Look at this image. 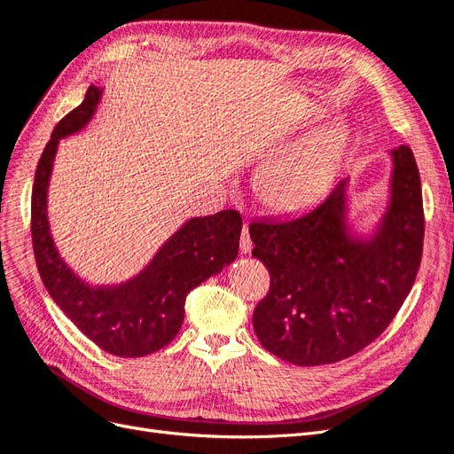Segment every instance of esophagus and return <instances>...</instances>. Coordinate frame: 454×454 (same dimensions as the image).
Returning a JSON list of instances; mask_svg holds the SVG:
<instances>
[{
	"mask_svg": "<svg viewBox=\"0 0 454 454\" xmlns=\"http://www.w3.org/2000/svg\"><path fill=\"white\" fill-rule=\"evenodd\" d=\"M252 247H254L252 239H249L247 227L244 225V227H242V232H240V252H242V254H249V252H252Z\"/></svg>",
	"mask_w": 454,
	"mask_h": 454,
	"instance_id": "obj_1",
	"label": "esophagus"
}]
</instances>
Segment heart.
Instances as JSON below:
<instances>
[{"label": "heart", "instance_id": "b5f03b06", "mask_svg": "<svg viewBox=\"0 0 454 454\" xmlns=\"http://www.w3.org/2000/svg\"><path fill=\"white\" fill-rule=\"evenodd\" d=\"M338 143V128L326 126L276 155L257 180L261 200L276 210H296L314 202L331 175Z\"/></svg>", "mask_w": 454, "mask_h": 454}]
</instances>
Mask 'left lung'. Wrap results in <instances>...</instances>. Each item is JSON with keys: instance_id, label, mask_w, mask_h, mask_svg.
Listing matches in <instances>:
<instances>
[{"instance_id": "8db88e82", "label": "left lung", "mask_w": 454, "mask_h": 454, "mask_svg": "<svg viewBox=\"0 0 454 454\" xmlns=\"http://www.w3.org/2000/svg\"><path fill=\"white\" fill-rule=\"evenodd\" d=\"M393 197L372 240L348 232V180L301 215L249 223L252 255L270 274L254 328L272 355L333 364L370 346L398 314L423 257L425 212L411 148L393 150Z\"/></svg>"}]
</instances>
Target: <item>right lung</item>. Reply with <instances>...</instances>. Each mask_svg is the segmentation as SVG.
<instances>
[{
  "label": "right lung",
  "instance_id": "add662e5",
  "mask_svg": "<svg viewBox=\"0 0 454 454\" xmlns=\"http://www.w3.org/2000/svg\"><path fill=\"white\" fill-rule=\"evenodd\" d=\"M99 98L101 90L90 86L84 101L58 121L41 153L31 192V242L46 291L78 331L111 355L145 356L178 334L187 293L237 259L242 217L237 210L193 217L143 272L121 286L96 287L78 278L51 237L46 190L59 138L86 126Z\"/></svg>",
  "mask_w": 454,
  "mask_h": 454
}]
</instances>
